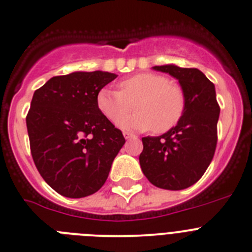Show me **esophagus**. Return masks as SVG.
Wrapping results in <instances>:
<instances>
[{
  "label": "esophagus",
  "instance_id": "esophagus-1",
  "mask_svg": "<svg viewBox=\"0 0 252 252\" xmlns=\"http://www.w3.org/2000/svg\"><path fill=\"white\" fill-rule=\"evenodd\" d=\"M123 136H124V138L126 139V140H130V139H134V138H135V135H133V134L128 133V131H124V133H123Z\"/></svg>",
  "mask_w": 252,
  "mask_h": 252
}]
</instances>
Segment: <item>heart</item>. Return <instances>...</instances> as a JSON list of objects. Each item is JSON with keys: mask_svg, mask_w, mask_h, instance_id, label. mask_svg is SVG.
<instances>
[{"mask_svg": "<svg viewBox=\"0 0 252 252\" xmlns=\"http://www.w3.org/2000/svg\"><path fill=\"white\" fill-rule=\"evenodd\" d=\"M119 90L104 87L97 94V107L106 118L118 121L124 130L146 131L153 129L162 134L178 124L186 109V96L182 87L172 84L163 75L141 72L119 82ZM137 101V113L124 116L130 103ZM124 118L122 119L121 117Z\"/></svg>", "mask_w": 252, "mask_h": 252, "instance_id": "1", "label": "heart"}]
</instances>
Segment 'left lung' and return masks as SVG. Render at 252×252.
Returning <instances> with one entry per match:
<instances>
[{"label":"left lung","mask_w":252,"mask_h":252,"mask_svg":"<svg viewBox=\"0 0 252 252\" xmlns=\"http://www.w3.org/2000/svg\"><path fill=\"white\" fill-rule=\"evenodd\" d=\"M154 70L171 75L186 96V109L177 126L160 136L143 138L139 156L145 177L162 189L180 191L203 176L214 156L220 108L216 87L198 69L167 64Z\"/></svg>","instance_id":"left-lung-1"}]
</instances>
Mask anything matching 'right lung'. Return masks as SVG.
I'll use <instances>...</instances> for the list:
<instances>
[{"mask_svg":"<svg viewBox=\"0 0 252 252\" xmlns=\"http://www.w3.org/2000/svg\"><path fill=\"white\" fill-rule=\"evenodd\" d=\"M116 77L107 71H75L51 77L34 92L26 119L32 156L44 181L61 196L96 193L126 143L96 102Z\"/></svg>","mask_w":252,"mask_h":252,"instance_id":"add662e5","label":"right lung"}]
</instances>
